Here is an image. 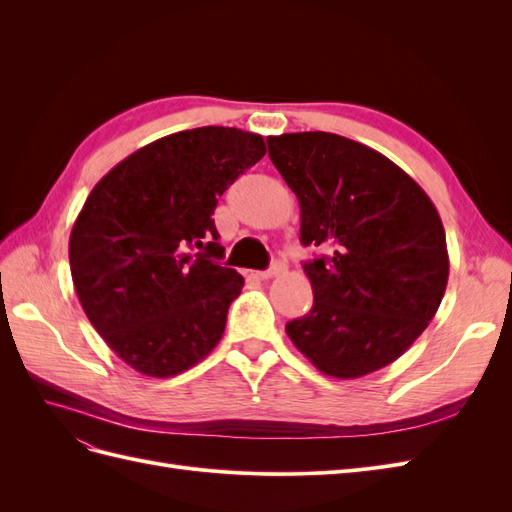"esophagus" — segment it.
<instances>
[{
  "instance_id": "obj_1",
  "label": "esophagus",
  "mask_w": 512,
  "mask_h": 512,
  "mask_svg": "<svg viewBox=\"0 0 512 512\" xmlns=\"http://www.w3.org/2000/svg\"><path fill=\"white\" fill-rule=\"evenodd\" d=\"M284 271H286V265H284V262L277 260V262H273V265H271L267 271H260L258 277H260V280H271V277L280 275V273H284Z\"/></svg>"
}]
</instances>
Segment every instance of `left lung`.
<instances>
[{
	"label": "left lung",
	"mask_w": 512,
	"mask_h": 512,
	"mask_svg": "<svg viewBox=\"0 0 512 512\" xmlns=\"http://www.w3.org/2000/svg\"><path fill=\"white\" fill-rule=\"evenodd\" d=\"M269 158L301 205L314 305L286 333L322 374L361 378L399 359L436 316L448 282L431 198L382 153L331 132L269 136Z\"/></svg>",
	"instance_id": "obj_1"
}]
</instances>
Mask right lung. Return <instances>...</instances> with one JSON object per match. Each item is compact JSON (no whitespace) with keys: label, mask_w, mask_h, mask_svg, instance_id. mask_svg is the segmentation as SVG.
<instances>
[{"label":"right lung","mask_w":512,"mask_h":512,"mask_svg":"<svg viewBox=\"0 0 512 512\" xmlns=\"http://www.w3.org/2000/svg\"><path fill=\"white\" fill-rule=\"evenodd\" d=\"M265 153L254 132L183 130L134 151L87 196L70 232L72 282L94 329L138 374L177 376L218 346L243 277L213 260L224 250L211 215Z\"/></svg>","instance_id":"obj_1"}]
</instances>
